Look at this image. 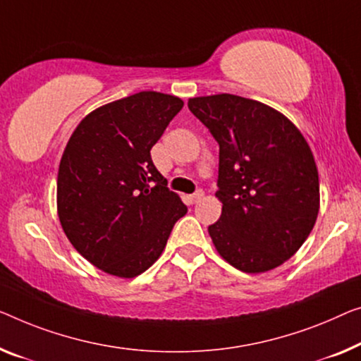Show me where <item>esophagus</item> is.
<instances>
[{
    "instance_id": "esophagus-1",
    "label": "esophagus",
    "mask_w": 361,
    "mask_h": 361,
    "mask_svg": "<svg viewBox=\"0 0 361 361\" xmlns=\"http://www.w3.org/2000/svg\"><path fill=\"white\" fill-rule=\"evenodd\" d=\"M202 197H204V191L197 190V191L195 192V195H191V196H190V202H191V204H196V202L201 201Z\"/></svg>"
}]
</instances>
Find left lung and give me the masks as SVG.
Masks as SVG:
<instances>
[{
	"mask_svg": "<svg viewBox=\"0 0 361 361\" xmlns=\"http://www.w3.org/2000/svg\"><path fill=\"white\" fill-rule=\"evenodd\" d=\"M188 109L219 144L222 215L209 225L215 250L248 274L281 266L305 243L319 212L308 142L287 116L257 100L195 97Z\"/></svg>",
	"mask_w": 361,
	"mask_h": 361,
	"instance_id": "left-lung-1",
	"label": "left lung"
}]
</instances>
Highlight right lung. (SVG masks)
<instances>
[{"instance_id":"obj_1","label":"right lung","mask_w":361,"mask_h":361,"mask_svg":"<svg viewBox=\"0 0 361 361\" xmlns=\"http://www.w3.org/2000/svg\"><path fill=\"white\" fill-rule=\"evenodd\" d=\"M181 109L175 95L139 92L89 113L69 137L58 170V217L74 248L106 274H142L188 212L150 157Z\"/></svg>"}]
</instances>
